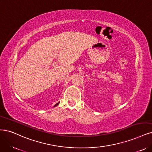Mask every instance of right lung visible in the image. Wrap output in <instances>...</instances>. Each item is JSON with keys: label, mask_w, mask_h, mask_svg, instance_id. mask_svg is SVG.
Returning a JSON list of instances; mask_svg holds the SVG:
<instances>
[{"label": "right lung", "mask_w": 152, "mask_h": 152, "mask_svg": "<svg viewBox=\"0 0 152 152\" xmlns=\"http://www.w3.org/2000/svg\"><path fill=\"white\" fill-rule=\"evenodd\" d=\"M59 103H57V104H55V106H57V105H58V104H59Z\"/></svg>", "instance_id": "obj_1"}]
</instances>
